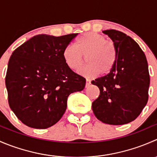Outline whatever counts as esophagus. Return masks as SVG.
Instances as JSON below:
<instances>
[{"mask_svg":"<svg viewBox=\"0 0 157 157\" xmlns=\"http://www.w3.org/2000/svg\"><path fill=\"white\" fill-rule=\"evenodd\" d=\"M90 84H91V82H90V80H88V79H86V87L87 88L89 86H90Z\"/></svg>","mask_w":157,"mask_h":157,"instance_id":"1","label":"esophagus"}]
</instances>
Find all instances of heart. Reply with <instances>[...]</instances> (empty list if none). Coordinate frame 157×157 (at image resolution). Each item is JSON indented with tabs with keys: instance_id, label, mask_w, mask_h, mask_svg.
I'll list each match as a JSON object with an SVG mask.
<instances>
[{
	"instance_id": "b5f03b06",
	"label": "heart",
	"mask_w": 157,
	"mask_h": 157,
	"mask_svg": "<svg viewBox=\"0 0 157 157\" xmlns=\"http://www.w3.org/2000/svg\"><path fill=\"white\" fill-rule=\"evenodd\" d=\"M89 64L79 71V74L93 77L101 72L106 74L112 71L116 62L117 52L112 41L102 35L87 33L76 40L74 45H67L63 50V58L67 67L77 70L85 63Z\"/></svg>"
}]
</instances>
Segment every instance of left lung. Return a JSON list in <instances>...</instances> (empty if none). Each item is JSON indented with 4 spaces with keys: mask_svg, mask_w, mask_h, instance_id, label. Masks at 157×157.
<instances>
[{
    "mask_svg": "<svg viewBox=\"0 0 157 157\" xmlns=\"http://www.w3.org/2000/svg\"><path fill=\"white\" fill-rule=\"evenodd\" d=\"M103 33L113 41L117 59L107 75L92 81L100 90L92 109L102 122L128 124L139 116L148 101L150 74L147 58L138 44L122 32L108 29Z\"/></svg>",
    "mask_w": 157,
    "mask_h": 157,
    "instance_id": "1",
    "label": "left lung"
}]
</instances>
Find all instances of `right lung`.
I'll return each mask as SVG.
<instances>
[{"label": "right lung", "mask_w": 157, "mask_h": 157, "mask_svg": "<svg viewBox=\"0 0 157 157\" xmlns=\"http://www.w3.org/2000/svg\"><path fill=\"white\" fill-rule=\"evenodd\" d=\"M77 35H37L12 53L5 77L9 105L28 127L44 129L56 124L69 95L84 89L86 79L63 58L64 48Z\"/></svg>", "instance_id": "add662e5"}]
</instances>
